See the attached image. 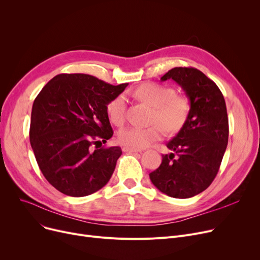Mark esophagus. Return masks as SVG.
Masks as SVG:
<instances>
[{
	"label": "esophagus",
	"instance_id": "esophagus-1",
	"mask_svg": "<svg viewBox=\"0 0 260 260\" xmlns=\"http://www.w3.org/2000/svg\"><path fill=\"white\" fill-rule=\"evenodd\" d=\"M123 152H127V153H141V149L139 148H133V147H128V146H124L122 148Z\"/></svg>",
	"mask_w": 260,
	"mask_h": 260
}]
</instances>
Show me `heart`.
<instances>
[{"instance_id": "heart-1", "label": "heart", "mask_w": 260, "mask_h": 260, "mask_svg": "<svg viewBox=\"0 0 260 260\" xmlns=\"http://www.w3.org/2000/svg\"><path fill=\"white\" fill-rule=\"evenodd\" d=\"M136 97L155 108L153 123L148 127L127 126L119 131L118 140L121 144L133 148H144L161 140L166 129L178 132L185 123L189 106L184 97L177 95L169 86L156 83H145L135 91ZM126 97L119 94L107 105V115L114 124L121 125L125 121Z\"/></svg>"}]
</instances>
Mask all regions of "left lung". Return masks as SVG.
<instances>
[{"label":"left lung","instance_id":"left-lung-1","mask_svg":"<svg viewBox=\"0 0 260 260\" xmlns=\"http://www.w3.org/2000/svg\"><path fill=\"white\" fill-rule=\"evenodd\" d=\"M174 80L189 100L186 121L167 146L152 183L170 197L185 199L207 189L215 179L228 145L229 119L223 95L214 82L193 67H175L161 77Z\"/></svg>","mask_w":260,"mask_h":260}]
</instances>
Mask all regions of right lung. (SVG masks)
I'll return each mask as SVG.
<instances>
[{
	"mask_svg": "<svg viewBox=\"0 0 260 260\" xmlns=\"http://www.w3.org/2000/svg\"><path fill=\"white\" fill-rule=\"evenodd\" d=\"M84 74L52 78L36 98L29 139L38 166L59 192L84 197L111 179L122 151L101 147L114 134L107 105L127 86Z\"/></svg>",
	"mask_w": 260,
	"mask_h": 260,
	"instance_id": "1",
	"label": "right lung"
}]
</instances>
